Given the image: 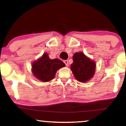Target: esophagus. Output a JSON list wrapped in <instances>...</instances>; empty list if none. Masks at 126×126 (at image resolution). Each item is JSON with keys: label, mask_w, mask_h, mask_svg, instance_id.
<instances>
[{"label": "esophagus", "mask_w": 126, "mask_h": 126, "mask_svg": "<svg viewBox=\"0 0 126 126\" xmlns=\"http://www.w3.org/2000/svg\"><path fill=\"white\" fill-rule=\"evenodd\" d=\"M64 63L65 64L66 66H68V61H67V60H65V61H64Z\"/></svg>", "instance_id": "obj_1"}]
</instances>
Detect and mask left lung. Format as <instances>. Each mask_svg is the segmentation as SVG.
I'll list each match as a JSON object with an SVG mask.
<instances>
[{"label": "left lung", "instance_id": "obj_1", "mask_svg": "<svg viewBox=\"0 0 126 126\" xmlns=\"http://www.w3.org/2000/svg\"><path fill=\"white\" fill-rule=\"evenodd\" d=\"M71 64L74 77L81 82H86L93 77L95 71V63L82 52H76Z\"/></svg>", "mask_w": 126, "mask_h": 126}]
</instances>
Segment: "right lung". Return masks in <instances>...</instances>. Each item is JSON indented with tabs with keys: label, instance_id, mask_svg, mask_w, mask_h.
<instances>
[{
	"label": "right lung",
	"instance_id": "obj_1",
	"mask_svg": "<svg viewBox=\"0 0 126 126\" xmlns=\"http://www.w3.org/2000/svg\"><path fill=\"white\" fill-rule=\"evenodd\" d=\"M64 66L65 64L61 60L51 59L47 54H45L33 63L32 67L35 77L42 81L47 82L54 78L58 69Z\"/></svg>",
	"mask_w": 126,
	"mask_h": 126
}]
</instances>
